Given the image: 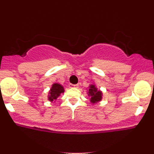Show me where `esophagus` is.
I'll return each mask as SVG.
<instances>
[{
    "label": "esophagus",
    "mask_w": 154,
    "mask_h": 154,
    "mask_svg": "<svg viewBox=\"0 0 154 154\" xmlns=\"http://www.w3.org/2000/svg\"><path fill=\"white\" fill-rule=\"evenodd\" d=\"M69 88H78V85H73V84H70L69 85Z\"/></svg>",
    "instance_id": "34e87169"
}]
</instances>
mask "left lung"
Instances as JSON below:
<instances>
[{"label":"left lung","mask_w":154,"mask_h":154,"mask_svg":"<svg viewBox=\"0 0 154 154\" xmlns=\"http://www.w3.org/2000/svg\"><path fill=\"white\" fill-rule=\"evenodd\" d=\"M88 95L90 97V101L91 103L95 104L100 102L103 98V93L98 90L95 85L91 84L88 87Z\"/></svg>","instance_id":"obj_1"}]
</instances>
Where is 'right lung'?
I'll list each match as a JSON object with an SVG mask.
<instances>
[{"label":"right lung","mask_w":154,"mask_h":154,"mask_svg":"<svg viewBox=\"0 0 154 154\" xmlns=\"http://www.w3.org/2000/svg\"><path fill=\"white\" fill-rule=\"evenodd\" d=\"M64 93V88L62 85L59 83H54L51 86V88L48 92V100L51 101V103H55L57 98L61 95V94Z\"/></svg>","instance_id":"right-lung-1"}]
</instances>
